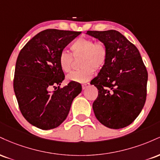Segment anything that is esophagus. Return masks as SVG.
Returning <instances> with one entry per match:
<instances>
[{"label": "esophagus", "instance_id": "1", "mask_svg": "<svg viewBox=\"0 0 160 160\" xmlns=\"http://www.w3.org/2000/svg\"><path fill=\"white\" fill-rule=\"evenodd\" d=\"M89 83H84V84H82V89H86V88L89 87Z\"/></svg>", "mask_w": 160, "mask_h": 160}]
</instances>
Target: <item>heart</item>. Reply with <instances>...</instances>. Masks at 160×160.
Masks as SVG:
<instances>
[{
  "label": "heart",
  "instance_id": "b5f03b06",
  "mask_svg": "<svg viewBox=\"0 0 160 160\" xmlns=\"http://www.w3.org/2000/svg\"><path fill=\"white\" fill-rule=\"evenodd\" d=\"M71 53L62 51L58 56V65L63 72H71L72 68L73 57L80 58V71H74L68 75V82H85L90 80L95 70H100L105 65L108 58V49L102 42H96L87 38H79L71 45Z\"/></svg>",
  "mask_w": 160,
  "mask_h": 160
}]
</instances>
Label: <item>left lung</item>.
<instances>
[{
    "label": "left lung",
    "mask_w": 160,
    "mask_h": 160,
    "mask_svg": "<svg viewBox=\"0 0 160 160\" xmlns=\"http://www.w3.org/2000/svg\"><path fill=\"white\" fill-rule=\"evenodd\" d=\"M86 34L108 49L105 65L90 82L98 91L92 104L95 117L106 127H126L137 118L146 101L148 76L140 52L117 31H88Z\"/></svg>",
    "instance_id": "1"
}]
</instances>
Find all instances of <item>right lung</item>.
Wrapping results in <instances>:
<instances>
[{
	"label": "right lung",
	"mask_w": 160,
	"mask_h": 160,
	"mask_svg": "<svg viewBox=\"0 0 160 160\" xmlns=\"http://www.w3.org/2000/svg\"><path fill=\"white\" fill-rule=\"evenodd\" d=\"M80 32L47 29L38 33L20 51L16 63L13 88L22 114L40 129L58 127L67 118L71 104L82 91L76 82L52 92L65 79L58 56Z\"/></svg>",
	"instance_id": "obj_1"
}]
</instances>
